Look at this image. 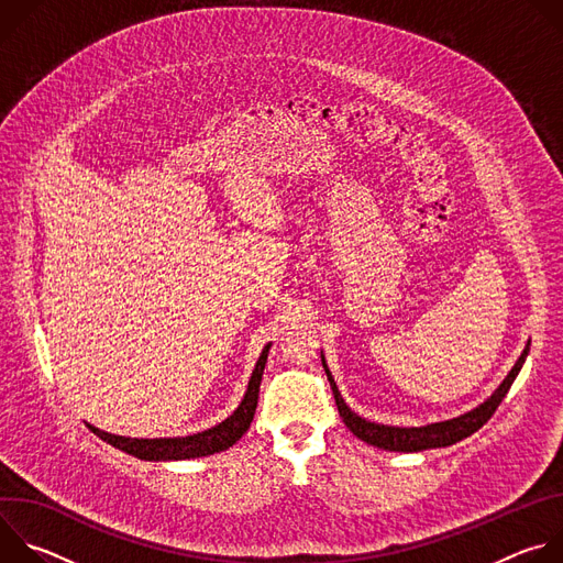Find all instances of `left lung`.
Wrapping results in <instances>:
<instances>
[{
	"instance_id": "1",
	"label": "left lung",
	"mask_w": 563,
	"mask_h": 563,
	"mask_svg": "<svg viewBox=\"0 0 563 563\" xmlns=\"http://www.w3.org/2000/svg\"><path fill=\"white\" fill-rule=\"evenodd\" d=\"M528 350H530V343L526 345V350L521 352L519 361L515 363V367L510 369V374L504 378V383L495 389V394L484 400L478 408L456 417V419H450V421H441V423H430V426H421V428H394V426H380V423H372V421H365L363 417H358L356 412H352L347 408V404L343 400L328 365H325V358H323V367H325V374H328V380L332 385V391H334V398H336V408L345 421V426L365 443L369 445H376V448H383V450H389V452H421V450H432V448H448L470 434H474L478 428H484L488 423V419L495 415V410L499 408L501 400L506 398L510 385L515 383L517 374L521 372V365L526 363V356H528Z\"/></svg>"
}]
</instances>
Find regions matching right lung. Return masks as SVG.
<instances>
[{
    "instance_id": "1",
    "label": "right lung",
    "mask_w": 563,
    "mask_h": 563,
    "mask_svg": "<svg viewBox=\"0 0 563 563\" xmlns=\"http://www.w3.org/2000/svg\"><path fill=\"white\" fill-rule=\"evenodd\" d=\"M267 345L252 372L247 391L243 404L235 408V412L231 417H227L222 423H218L211 430L191 434V437H176V439H129V437H118V434H109L102 432L93 426L91 432L98 434L102 441L111 443L113 448L144 459V461H183V459H196V456H207V454H216L222 452L227 448H231L240 437H243L256 415V406H258V391H261V380H263V372H265V363H267V354H269Z\"/></svg>"
}]
</instances>
